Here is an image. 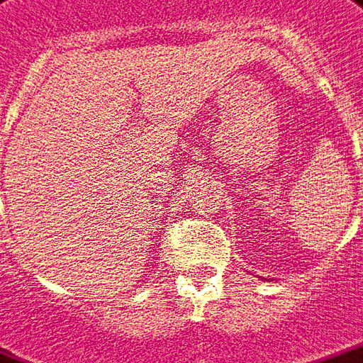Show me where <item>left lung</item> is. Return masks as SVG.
Segmentation results:
<instances>
[{
    "label": "left lung",
    "instance_id": "8db88e82",
    "mask_svg": "<svg viewBox=\"0 0 363 363\" xmlns=\"http://www.w3.org/2000/svg\"><path fill=\"white\" fill-rule=\"evenodd\" d=\"M263 280H267V279H263Z\"/></svg>",
    "mask_w": 363,
    "mask_h": 363
}]
</instances>
